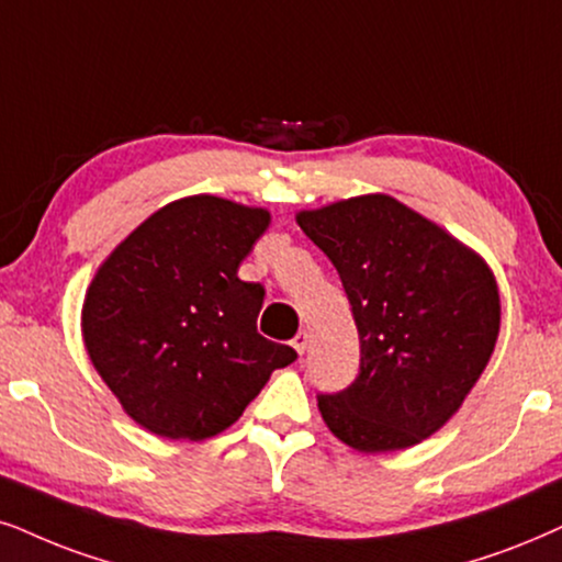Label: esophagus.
<instances>
[{
  "label": "esophagus",
  "instance_id": "obj_1",
  "mask_svg": "<svg viewBox=\"0 0 562 562\" xmlns=\"http://www.w3.org/2000/svg\"><path fill=\"white\" fill-rule=\"evenodd\" d=\"M293 347L297 350V355L305 352V347H308V334L305 331H297L295 339H293Z\"/></svg>",
  "mask_w": 562,
  "mask_h": 562
}]
</instances>
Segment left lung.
<instances>
[{
  "label": "left lung",
  "mask_w": 562,
  "mask_h": 562,
  "mask_svg": "<svg viewBox=\"0 0 562 562\" xmlns=\"http://www.w3.org/2000/svg\"><path fill=\"white\" fill-rule=\"evenodd\" d=\"M301 231L337 267L360 334V373L318 394L324 423L363 453L430 438L485 371L501 295L480 254L389 194L303 210Z\"/></svg>",
  "instance_id": "1"
}]
</instances>
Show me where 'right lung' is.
Segmentation results:
<instances>
[{
	"label": "right lung",
	"instance_id": "add662e5",
	"mask_svg": "<svg viewBox=\"0 0 562 562\" xmlns=\"http://www.w3.org/2000/svg\"><path fill=\"white\" fill-rule=\"evenodd\" d=\"M267 228L261 207L212 194L176 199L98 267L82 303L85 350L145 430L217 436L274 368L297 358L257 331L265 288L238 277Z\"/></svg>",
	"mask_w": 562,
	"mask_h": 562
}]
</instances>
